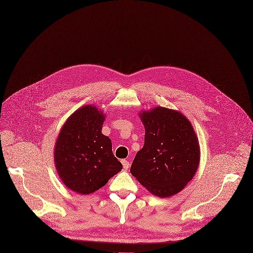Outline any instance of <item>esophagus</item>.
Masks as SVG:
<instances>
[{
    "label": "esophagus",
    "instance_id": "34e87169",
    "mask_svg": "<svg viewBox=\"0 0 253 253\" xmlns=\"http://www.w3.org/2000/svg\"><path fill=\"white\" fill-rule=\"evenodd\" d=\"M121 163H122V165H123L124 170H127L128 168H129V162H128L127 160H122V161H121Z\"/></svg>",
    "mask_w": 253,
    "mask_h": 253
}]
</instances>
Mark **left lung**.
Masks as SVG:
<instances>
[{"mask_svg":"<svg viewBox=\"0 0 253 253\" xmlns=\"http://www.w3.org/2000/svg\"><path fill=\"white\" fill-rule=\"evenodd\" d=\"M138 115L145 127V141L130 172L154 196L172 197L184 190L198 171V136L190 120L177 110L158 106Z\"/></svg>","mask_w":253,"mask_h":253,"instance_id":"1","label":"left lung"}]
</instances>
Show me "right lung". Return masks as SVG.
<instances>
[{
    "label": "right lung",
    "instance_id": "add662e5",
    "mask_svg": "<svg viewBox=\"0 0 253 253\" xmlns=\"http://www.w3.org/2000/svg\"><path fill=\"white\" fill-rule=\"evenodd\" d=\"M104 120L101 109L91 104L82 106L66 119L56 138V172L64 186L77 194L98 191L122 170L110 138L101 132Z\"/></svg>",
    "mask_w": 253,
    "mask_h": 253
}]
</instances>
